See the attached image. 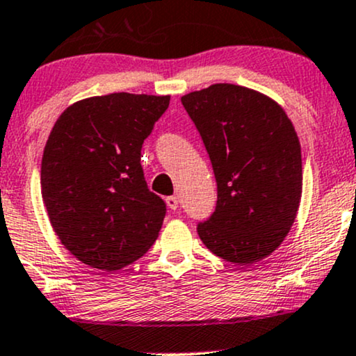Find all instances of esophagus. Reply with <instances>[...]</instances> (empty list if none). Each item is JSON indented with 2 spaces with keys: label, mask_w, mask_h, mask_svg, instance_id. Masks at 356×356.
<instances>
[{
  "label": "esophagus",
  "mask_w": 356,
  "mask_h": 356,
  "mask_svg": "<svg viewBox=\"0 0 356 356\" xmlns=\"http://www.w3.org/2000/svg\"><path fill=\"white\" fill-rule=\"evenodd\" d=\"M165 202H167V207H169V209H172V211H175L179 207V197H177V195H170V197L165 199Z\"/></svg>",
  "instance_id": "1"
}]
</instances>
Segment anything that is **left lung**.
I'll return each mask as SVG.
<instances>
[{
	"label": "left lung",
	"instance_id": "8db88e82",
	"mask_svg": "<svg viewBox=\"0 0 356 356\" xmlns=\"http://www.w3.org/2000/svg\"><path fill=\"white\" fill-rule=\"evenodd\" d=\"M218 182L199 238L229 263H257L283 243L303 189L301 145L284 110L263 93L216 83L182 97Z\"/></svg>",
	"mask_w": 356,
	"mask_h": 356
}]
</instances>
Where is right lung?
Segmentation results:
<instances>
[{"mask_svg":"<svg viewBox=\"0 0 356 356\" xmlns=\"http://www.w3.org/2000/svg\"><path fill=\"white\" fill-rule=\"evenodd\" d=\"M170 97L110 93L76 102L53 125L42 195L61 244L88 266L115 271L149 251L165 202L147 187L142 144Z\"/></svg>","mask_w":356,"mask_h":356,"instance_id":"1","label":"right lung"}]
</instances>
